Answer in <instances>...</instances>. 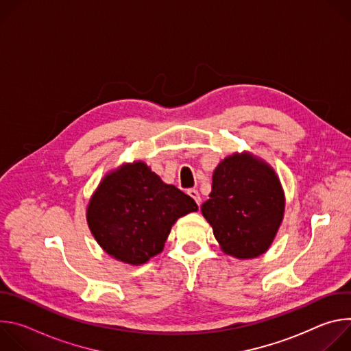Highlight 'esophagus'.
<instances>
[{
  "mask_svg": "<svg viewBox=\"0 0 351 351\" xmlns=\"http://www.w3.org/2000/svg\"><path fill=\"white\" fill-rule=\"evenodd\" d=\"M187 194L194 199V202L199 206V203H202V197H199V193L195 190V189H190L187 190Z\"/></svg>",
  "mask_w": 351,
  "mask_h": 351,
  "instance_id": "1",
  "label": "esophagus"
}]
</instances>
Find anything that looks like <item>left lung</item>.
Listing matches in <instances>:
<instances>
[{"instance_id": "8db88e82", "label": "left lung", "mask_w": 351, "mask_h": 351, "mask_svg": "<svg viewBox=\"0 0 351 351\" xmlns=\"http://www.w3.org/2000/svg\"><path fill=\"white\" fill-rule=\"evenodd\" d=\"M285 206V191L275 169L263 158L243 152L218 164L202 213L225 254L250 260L268 252L282 225Z\"/></svg>"}]
</instances>
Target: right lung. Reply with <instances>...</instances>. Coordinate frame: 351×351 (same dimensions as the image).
Returning a JSON list of instances; mask_svg holds the SVG:
<instances>
[{"mask_svg": "<svg viewBox=\"0 0 351 351\" xmlns=\"http://www.w3.org/2000/svg\"><path fill=\"white\" fill-rule=\"evenodd\" d=\"M194 199L164 183L145 162L110 171L88 199V229L104 252L125 264L143 265L160 254L175 222L197 211Z\"/></svg>", "mask_w": 351, "mask_h": 351, "instance_id": "obj_1", "label": "right lung"}]
</instances>
